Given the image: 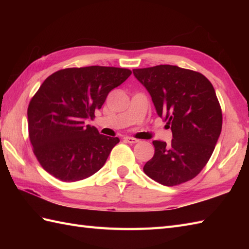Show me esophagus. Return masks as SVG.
Segmentation results:
<instances>
[{
	"instance_id": "esophagus-1",
	"label": "esophagus",
	"mask_w": 249,
	"mask_h": 249,
	"mask_svg": "<svg viewBox=\"0 0 249 249\" xmlns=\"http://www.w3.org/2000/svg\"><path fill=\"white\" fill-rule=\"evenodd\" d=\"M124 140H125L126 142H128V143H137V142H139L138 139L134 138V137H128V136L124 137Z\"/></svg>"
}]
</instances>
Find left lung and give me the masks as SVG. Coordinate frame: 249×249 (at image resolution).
<instances>
[{
  "instance_id": "1",
  "label": "left lung",
  "mask_w": 249,
  "mask_h": 249,
  "mask_svg": "<svg viewBox=\"0 0 249 249\" xmlns=\"http://www.w3.org/2000/svg\"><path fill=\"white\" fill-rule=\"evenodd\" d=\"M151 94L158 116L172 130L170 144L154 140L143 171L165 186L196 178L213 154L223 113L212 83L202 73L174 65L133 70Z\"/></svg>"
}]
</instances>
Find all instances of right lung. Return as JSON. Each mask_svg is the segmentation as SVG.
I'll use <instances>...</instances> for the list:
<instances>
[{
    "mask_svg": "<svg viewBox=\"0 0 249 249\" xmlns=\"http://www.w3.org/2000/svg\"><path fill=\"white\" fill-rule=\"evenodd\" d=\"M130 75L127 68L88 66L64 68L46 79L29 104L28 125L34 155L47 172L76 182L105 165L120 139L100 135L86 121Z\"/></svg>",
    "mask_w": 249,
    "mask_h": 249,
    "instance_id": "obj_1",
    "label": "right lung"
}]
</instances>
